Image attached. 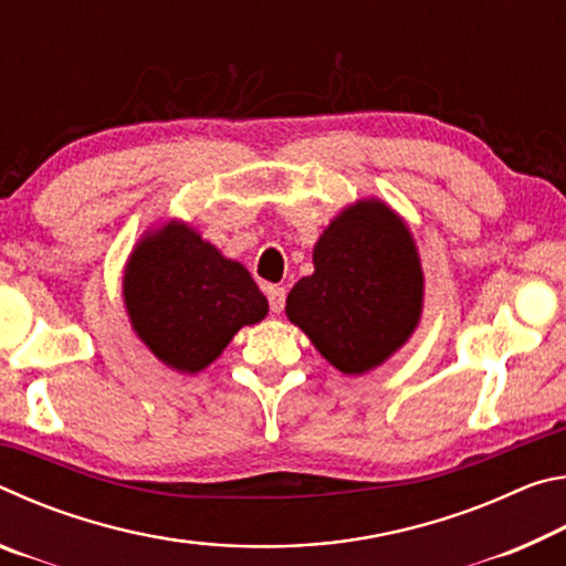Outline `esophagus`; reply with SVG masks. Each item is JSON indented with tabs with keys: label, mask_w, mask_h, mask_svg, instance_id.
<instances>
[{
	"label": "esophagus",
	"mask_w": 566,
	"mask_h": 566,
	"mask_svg": "<svg viewBox=\"0 0 566 566\" xmlns=\"http://www.w3.org/2000/svg\"><path fill=\"white\" fill-rule=\"evenodd\" d=\"M266 300H270V310L274 312V314H280L282 310H284V302H286V290L284 286H270V290H266Z\"/></svg>",
	"instance_id": "obj_1"
}]
</instances>
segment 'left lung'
<instances>
[{
  "label": "left lung",
  "mask_w": 566,
  "mask_h": 566,
  "mask_svg": "<svg viewBox=\"0 0 566 566\" xmlns=\"http://www.w3.org/2000/svg\"><path fill=\"white\" fill-rule=\"evenodd\" d=\"M314 274L286 296V317L344 375L387 361L417 329L424 302L417 244L395 209L359 199L314 244Z\"/></svg>",
  "instance_id": "1"
}]
</instances>
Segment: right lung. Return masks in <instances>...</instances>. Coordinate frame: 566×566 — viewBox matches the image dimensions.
I'll list each match as a JSON object with an SVG mask.
<instances>
[{
    "instance_id": "obj_1",
    "label": "right lung",
    "mask_w": 566,
    "mask_h": 566,
    "mask_svg": "<svg viewBox=\"0 0 566 566\" xmlns=\"http://www.w3.org/2000/svg\"><path fill=\"white\" fill-rule=\"evenodd\" d=\"M122 290L137 337L185 375L209 367L244 324L270 312L242 264L175 219L132 249Z\"/></svg>"
}]
</instances>
